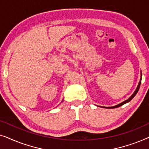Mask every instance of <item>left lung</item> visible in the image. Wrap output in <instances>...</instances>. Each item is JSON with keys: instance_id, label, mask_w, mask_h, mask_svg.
I'll return each mask as SVG.
<instances>
[{"instance_id": "obj_1", "label": "left lung", "mask_w": 149, "mask_h": 149, "mask_svg": "<svg viewBox=\"0 0 149 149\" xmlns=\"http://www.w3.org/2000/svg\"><path fill=\"white\" fill-rule=\"evenodd\" d=\"M141 77H142V73H141ZM141 79H142V78H140V82H139V83H138V86H137V88L136 89V90H135V91H134V93L133 94H132L131 96H130L129 98H128L127 100H125L124 102H121V103H120V104H117V105H116V106H115V107H104V108H107V109H115V108H117V107H121V106H122V105H123L124 104H125V103H127V102H129L132 99H133V97L135 96V95H136V93H138V90H139V88H140V83H141ZM103 108V107H102Z\"/></svg>"}]
</instances>
